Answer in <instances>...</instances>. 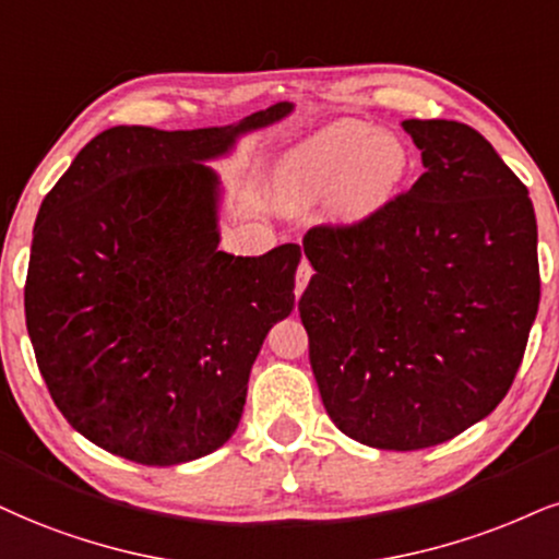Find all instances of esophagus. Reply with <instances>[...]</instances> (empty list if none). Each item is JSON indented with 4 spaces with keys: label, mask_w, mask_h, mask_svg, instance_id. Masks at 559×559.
<instances>
[{
    "label": "esophagus",
    "mask_w": 559,
    "mask_h": 559,
    "mask_svg": "<svg viewBox=\"0 0 559 559\" xmlns=\"http://www.w3.org/2000/svg\"><path fill=\"white\" fill-rule=\"evenodd\" d=\"M311 274H313V266L302 259L298 272H295V295H298V298L302 295V290H306L308 282H311Z\"/></svg>",
    "instance_id": "esophagus-1"
}]
</instances>
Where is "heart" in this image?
<instances>
[{"label":"heart","instance_id":"heart-1","mask_svg":"<svg viewBox=\"0 0 559 559\" xmlns=\"http://www.w3.org/2000/svg\"><path fill=\"white\" fill-rule=\"evenodd\" d=\"M409 170L396 136L342 119L313 132L282 157L277 197L285 210L332 202L342 223H360L394 199Z\"/></svg>","mask_w":559,"mask_h":559}]
</instances>
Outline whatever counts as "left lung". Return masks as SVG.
Segmentation results:
<instances>
[{"instance_id": "1", "label": "left lung", "mask_w": 559, "mask_h": 559, "mask_svg": "<svg viewBox=\"0 0 559 559\" xmlns=\"http://www.w3.org/2000/svg\"><path fill=\"white\" fill-rule=\"evenodd\" d=\"M425 174L355 225L302 238L298 302L332 423L357 443L417 451L506 399L539 311L528 189L477 129L409 119Z\"/></svg>"}]
</instances>
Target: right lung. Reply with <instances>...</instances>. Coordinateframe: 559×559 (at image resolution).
<instances>
[{
  "instance_id": "obj_1",
  "label": "right lung",
  "mask_w": 559,
  "mask_h": 559,
  "mask_svg": "<svg viewBox=\"0 0 559 559\" xmlns=\"http://www.w3.org/2000/svg\"><path fill=\"white\" fill-rule=\"evenodd\" d=\"M290 111L277 103L191 132L106 129L40 204L27 334L53 404L103 451L170 466L236 432L251 365L295 306L300 246L219 251V178L204 163Z\"/></svg>"
}]
</instances>
